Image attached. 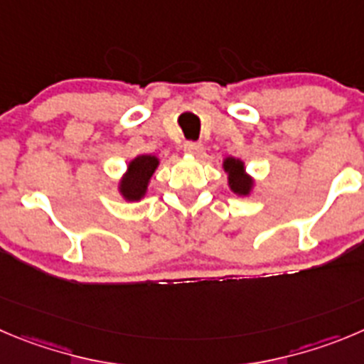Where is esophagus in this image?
I'll list each match as a JSON object with an SVG mask.
<instances>
[{"instance_id": "esophagus-1", "label": "esophagus", "mask_w": 364, "mask_h": 364, "mask_svg": "<svg viewBox=\"0 0 364 364\" xmlns=\"http://www.w3.org/2000/svg\"><path fill=\"white\" fill-rule=\"evenodd\" d=\"M183 149H185L186 154L192 156H201L203 152V145L199 144V141H186V144L183 145Z\"/></svg>"}]
</instances>
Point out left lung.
<instances>
[{
  "mask_svg": "<svg viewBox=\"0 0 364 364\" xmlns=\"http://www.w3.org/2000/svg\"><path fill=\"white\" fill-rule=\"evenodd\" d=\"M224 172H228V185L237 196H247L253 188V179L246 174L244 163L237 158H226L223 163Z\"/></svg>",
  "mask_w": 364,
  "mask_h": 364,
  "instance_id": "8db88e82",
  "label": "left lung"
}]
</instances>
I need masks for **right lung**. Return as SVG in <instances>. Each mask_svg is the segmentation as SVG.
I'll use <instances>...</instances> for the list:
<instances>
[{"mask_svg": "<svg viewBox=\"0 0 364 364\" xmlns=\"http://www.w3.org/2000/svg\"><path fill=\"white\" fill-rule=\"evenodd\" d=\"M158 165L159 159L151 154H140L136 156L132 161H129L127 172L118 185V190H120L125 201H140L144 198L147 193L149 181H151Z\"/></svg>", "mask_w": 364, "mask_h": 364, "instance_id": "add662e5", "label": "right lung"}]
</instances>
